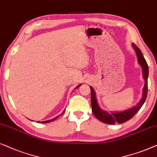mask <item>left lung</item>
<instances>
[{"label":"left lung","mask_w":157,"mask_h":157,"mask_svg":"<svg viewBox=\"0 0 157 157\" xmlns=\"http://www.w3.org/2000/svg\"><path fill=\"white\" fill-rule=\"evenodd\" d=\"M132 47L134 49L136 53L138 62L142 68V73L143 77L145 80V84H144L143 88V94H142V98L139 102V103L134 107L129 108L128 110H125L122 112H115V113H108L105 110H102L98 105L96 99V95L95 91L91 86V105H92V111L95 118L101 122L105 123L108 124H123L126 121L130 120L134 115L140 110L141 106L144 105V102L147 99V92H148V75H149V67H148L147 62L144 59L143 54H142L141 50L136 47L134 44H132Z\"/></svg>","instance_id":"obj_1"}]
</instances>
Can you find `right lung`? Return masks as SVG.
<instances>
[{
	"label": "right lung",
	"instance_id": "right-lung-1",
	"mask_svg": "<svg viewBox=\"0 0 157 157\" xmlns=\"http://www.w3.org/2000/svg\"><path fill=\"white\" fill-rule=\"evenodd\" d=\"M81 85H82V84L79 85H78V86H77V87H76V88H77V87H80ZM64 112H65V111H64H64H63V113H64ZM63 113H62V114H63ZM59 116H57V117H55V118H52V119H51V120H48V121H42V122H40V123H42V124H43V123H44V124H45V123H49V122H52V121H54L57 120V118H58V117H59ZM37 122H39V121H37Z\"/></svg>",
	"mask_w": 157,
	"mask_h": 157
}]
</instances>
